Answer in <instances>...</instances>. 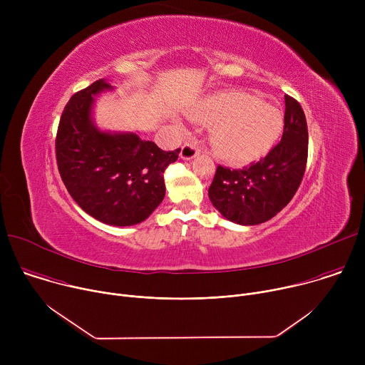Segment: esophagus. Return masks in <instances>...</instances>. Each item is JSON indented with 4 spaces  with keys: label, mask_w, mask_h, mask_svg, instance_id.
<instances>
[{
    "label": "esophagus",
    "mask_w": 365,
    "mask_h": 365,
    "mask_svg": "<svg viewBox=\"0 0 365 365\" xmlns=\"http://www.w3.org/2000/svg\"><path fill=\"white\" fill-rule=\"evenodd\" d=\"M199 154V148L193 143H185L180 150V159L182 160H192Z\"/></svg>",
    "instance_id": "obj_1"
}]
</instances>
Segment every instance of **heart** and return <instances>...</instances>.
I'll return each instance as SVG.
<instances>
[{
    "instance_id": "heart-1",
    "label": "heart",
    "mask_w": 365,
    "mask_h": 365,
    "mask_svg": "<svg viewBox=\"0 0 365 365\" xmlns=\"http://www.w3.org/2000/svg\"><path fill=\"white\" fill-rule=\"evenodd\" d=\"M193 118L214 125L211 145L218 158L245 165L266 155L283 130L280 111L242 91H221L202 99Z\"/></svg>"
}]
</instances>
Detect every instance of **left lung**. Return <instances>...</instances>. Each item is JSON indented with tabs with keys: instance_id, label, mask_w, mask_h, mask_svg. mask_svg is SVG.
<instances>
[{
	"instance_id": "1",
	"label": "left lung",
	"mask_w": 365,
	"mask_h": 365,
	"mask_svg": "<svg viewBox=\"0 0 365 365\" xmlns=\"http://www.w3.org/2000/svg\"><path fill=\"white\" fill-rule=\"evenodd\" d=\"M284 130L264 159L238 170L218 166L207 190L224 218L258 225L276 217L294 196L306 169L307 125L300 103L284 95Z\"/></svg>"
}]
</instances>
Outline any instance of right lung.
<instances>
[{
  "label": "right lung",
  "instance_id": "add662e5",
  "mask_svg": "<svg viewBox=\"0 0 365 365\" xmlns=\"http://www.w3.org/2000/svg\"><path fill=\"white\" fill-rule=\"evenodd\" d=\"M113 89L99 79L69 99L58 128L56 160L68 192L86 214L103 224L130 227L162 203L163 173L180 148L163 151L137 133L99 130L92 118L95 96Z\"/></svg>",
  "mask_w": 365,
  "mask_h": 365
}]
</instances>
